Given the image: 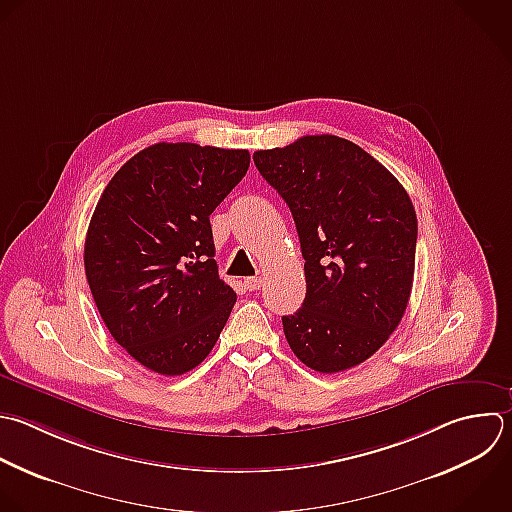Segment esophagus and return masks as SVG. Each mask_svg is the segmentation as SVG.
Listing matches in <instances>:
<instances>
[{
	"label": "esophagus",
	"instance_id": "obj_1",
	"mask_svg": "<svg viewBox=\"0 0 512 512\" xmlns=\"http://www.w3.org/2000/svg\"><path fill=\"white\" fill-rule=\"evenodd\" d=\"M260 286H262V278H258V276H250V278L244 280V288H246L248 292L260 290Z\"/></svg>",
	"mask_w": 512,
	"mask_h": 512
}]
</instances>
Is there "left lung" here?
<instances>
[{
  "label": "left lung",
  "mask_w": 512,
  "mask_h": 512,
  "mask_svg": "<svg viewBox=\"0 0 512 512\" xmlns=\"http://www.w3.org/2000/svg\"><path fill=\"white\" fill-rule=\"evenodd\" d=\"M288 204L304 256L306 298L282 316L292 352L316 372L370 358L406 310L416 212L402 184L360 146L330 134L254 152Z\"/></svg>",
  "instance_id": "1"
}]
</instances>
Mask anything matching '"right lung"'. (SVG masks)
Masks as SVG:
<instances>
[{
	"instance_id": "obj_1",
	"label": "right lung",
	"mask_w": 512,
	"mask_h": 512,
	"mask_svg": "<svg viewBox=\"0 0 512 512\" xmlns=\"http://www.w3.org/2000/svg\"><path fill=\"white\" fill-rule=\"evenodd\" d=\"M248 166V150L160 142L116 172L94 210L84 246L94 302L114 340L152 372L196 368L234 308L210 214Z\"/></svg>"
}]
</instances>
